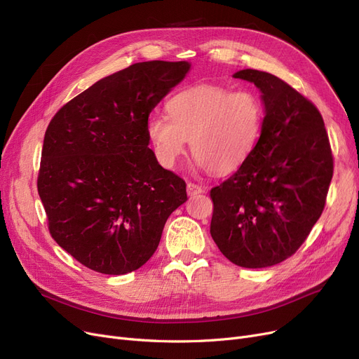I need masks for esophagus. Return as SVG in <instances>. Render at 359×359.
<instances>
[{
    "label": "esophagus",
    "instance_id": "1",
    "mask_svg": "<svg viewBox=\"0 0 359 359\" xmlns=\"http://www.w3.org/2000/svg\"><path fill=\"white\" fill-rule=\"evenodd\" d=\"M203 189L199 186V184H195V183H187V195L189 196H195V195H199L202 194Z\"/></svg>",
    "mask_w": 359,
    "mask_h": 359
}]
</instances>
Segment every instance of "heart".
Here are the masks:
<instances>
[{
	"label": "heart",
	"mask_w": 359,
	"mask_h": 359,
	"mask_svg": "<svg viewBox=\"0 0 359 359\" xmlns=\"http://www.w3.org/2000/svg\"><path fill=\"white\" fill-rule=\"evenodd\" d=\"M167 110L170 116L151 113L145 126L157 161L175 167L191 141L196 164L217 176L231 175L246 163L265 119V106L255 91L211 83L180 90Z\"/></svg>",
	"instance_id": "1"
}]
</instances>
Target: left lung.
Instances as JSON below:
<instances>
[{
    "instance_id": "obj_1",
    "label": "left lung",
    "mask_w": 359,
    "mask_h": 359,
    "mask_svg": "<svg viewBox=\"0 0 359 359\" xmlns=\"http://www.w3.org/2000/svg\"><path fill=\"white\" fill-rule=\"evenodd\" d=\"M265 104L252 156L211 189V236L234 265L268 268L292 256L322 215L333 156L318 109L269 72L241 69Z\"/></svg>"
}]
</instances>
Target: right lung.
Returning <instances> with one entry per match:
<instances>
[{"label": "right lung", "instance_id": "right-lung-1", "mask_svg": "<svg viewBox=\"0 0 359 359\" xmlns=\"http://www.w3.org/2000/svg\"><path fill=\"white\" fill-rule=\"evenodd\" d=\"M191 65L148 61L102 79L64 104L45 132L37 192L52 238L86 268L137 271L186 183L148 147L147 119Z\"/></svg>", "mask_w": 359, "mask_h": 359}]
</instances>
